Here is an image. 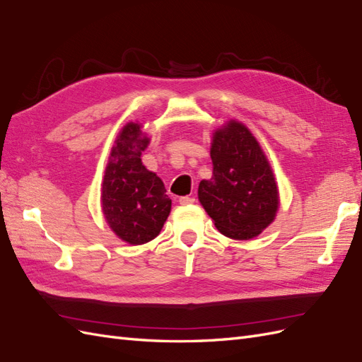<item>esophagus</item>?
<instances>
[{"instance_id": "1", "label": "esophagus", "mask_w": 362, "mask_h": 362, "mask_svg": "<svg viewBox=\"0 0 362 362\" xmlns=\"http://www.w3.org/2000/svg\"><path fill=\"white\" fill-rule=\"evenodd\" d=\"M178 201H180L181 206H190V204H193V202H195V198H192V197H181Z\"/></svg>"}]
</instances>
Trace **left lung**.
Listing matches in <instances>:
<instances>
[{"mask_svg":"<svg viewBox=\"0 0 362 362\" xmlns=\"http://www.w3.org/2000/svg\"><path fill=\"white\" fill-rule=\"evenodd\" d=\"M214 173L202 180L198 198L224 236L247 241L276 216L279 192L266 153L243 122L230 119L211 136Z\"/></svg>","mask_w":362,"mask_h":362,"instance_id":"8db88e82","label":"left lung"}]
</instances>
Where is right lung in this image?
I'll return each mask as SVG.
<instances>
[{"label":"right lung","instance_id":"add662e5","mask_svg":"<svg viewBox=\"0 0 362 362\" xmlns=\"http://www.w3.org/2000/svg\"><path fill=\"white\" fill-rule=\"evenodd\" d=\"M148 143L143 124L127 122L115 139L101 182L105 223L132 245L146 244L160 235L172 209L164 182L141 161Z\"/></svg>","mask_w":362,"mask_h":362}]
</instances>
